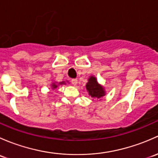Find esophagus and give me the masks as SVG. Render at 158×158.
Wrapping results in <instances>:
<instances>
[{"mask_svg":"<svg viewBox=\"0 0 158 158\" xmlns=\"http://www.w3.org/2000/svg\"><path fill=\"white\" fill-rule=\"evenodd\" d=\"M71 83H72L73 85H76V84H77V78L71 79Z\"/></svg>","mask_w":158,"mask_h":158,"instance_id":"1","label":"esophagus"}]
</instances>
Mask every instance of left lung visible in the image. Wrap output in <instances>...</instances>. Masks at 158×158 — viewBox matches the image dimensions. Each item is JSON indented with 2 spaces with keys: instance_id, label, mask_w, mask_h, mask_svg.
Masks as SVG:
<instances>
[{
  "instance_id": "left-lung-1",
  "label": "left lung",
  "mask_w": 158,
  "mask_h": 158,
  "mask_svg": "<svg viewBox=\"0 0 158 158\" xmlns=\"http://www.w3.org/2000/svg\"><path fill=\"white\" fill-rule=\"evenodd\" d=\"M86 88L88 91L89 95L93 98L100 99L106 94L103 87L98 84L97 78L94 76H90L88 79V82L86 84Z\"/></svg>"
}]
</instances>
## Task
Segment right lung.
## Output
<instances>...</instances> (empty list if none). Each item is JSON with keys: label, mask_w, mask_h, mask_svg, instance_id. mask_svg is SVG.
<instances>
[{"label": "right lung", "mask_w": 158, "mask_h": 158, "mask_svg": "<svg viewBox=\"0 0 158 158\" xmlns=\"http://www.w3.org/2000/svg\"><path fill=\"white\" fill-rule=\"evenodd\" d=\"M60 84H66V83L64 82V81H62V82H60L59 84H58V85H60ZM52 89H55L56 87H58V85L56 84V83H52Z\"/></svg>", "instance_id": "right-lung-1"}]
</instances>
